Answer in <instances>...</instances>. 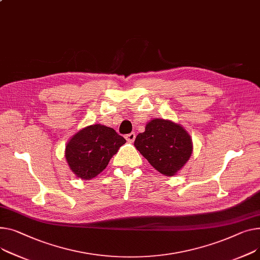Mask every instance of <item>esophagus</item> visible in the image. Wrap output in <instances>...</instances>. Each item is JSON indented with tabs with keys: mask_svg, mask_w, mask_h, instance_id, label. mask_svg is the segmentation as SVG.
Returning a JSON list of instances; mask_svg holds the SVG:
<instances>
[{
	"mask_svg": "<svg viewBox=\"0 0 260 260\" xmlns=\"http://www.w3.org/2000/svg\"><path fill=\"white\" fill-rule=\"evenodd\" d=\"M125 139L127 140V142L133 143V142L135 141V139H136V134H135V133H131V134L126 135V136H125Z\"/></svg>",
	"mask_w": 260,
	"mask_h": 260,
	"instance_id": "34e87169",
	"label": "esophagus"
}]
</instances>
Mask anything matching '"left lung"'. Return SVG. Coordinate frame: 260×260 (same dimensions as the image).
<instances>
[{"label":"left lung","mask_w":260,"mask_h":260,"mask_svg":"<svg viewBox=\"0 0 260 260\" xmlns=\"http://www.w3.org/2000/svg\"><path fill=\"white\" fill-rule=\"evenodd\" d=\"M134 144L154 169L168 177L178 174L193 150L188 132L181 124L161 118L147 122Z\"/></svg>","instance_id":"left-lung-1"}]
</instances>
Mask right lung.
<instances>
[{
	"label": "right lung",
	"mask_w": 260,
	"mask_h": 260,
	"mask_svg": "<svg viewBox=\"0 0 260 260\" xmlns=\"http://www.w3.org/2000/svg\"><path fill=\"white\" fill-rule=\"evenodd\" d=\"M125 139L112 127L93 124L78 131L66 145L64 157L73 174L91 180L105 169Z\"/></svg>",
	"instance_id": "obj_1"
}]
</instances>
